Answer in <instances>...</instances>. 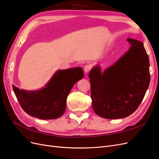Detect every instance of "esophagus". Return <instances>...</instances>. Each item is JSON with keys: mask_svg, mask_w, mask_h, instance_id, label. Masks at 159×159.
<instances>
[{"mask_svg": "<svg viewBox=\"0 0 159 159\" xmlns=\"http://www.w3.org/2000/svg\"><path fill=\"white\" fill-rule=\"evenodd\" d=\"M91 66L90 64H87V65H85V67H84V72H85V73L89 72V71H90V70H91Z\"/></svg>", "mask_w": 159, "mask_h": 159, "instance_id": "34e87169", "label": "esophagus"}]
</instances>
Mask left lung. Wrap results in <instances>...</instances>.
Returning <instances> with one entry per match:
<instances>
[{
	"label": "left lung",
	"mask_w": 159,
	"mask_h": 159,
	"mask_svg": "<svg viewBox=\"0 0 159 159\" xmlns=\"http://www.w3.org/2000/svg\"><path fill=\"white\" fill-rule=\"evenodd\" d=\"M131 47L102 72L99 65L89 74L92 107L106 119L127 117L138 108L150 83L149 60L143 43L132 38Z\"/></svg>",
	"instance_id": "1"
}]
</instances>
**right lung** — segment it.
I'll use <instances>...</instances> for the list:
<instances>
[{
    "instance_id": "add662e5",
    "label": "right lung",
    "mask_w": 159,
    "mask_h": 159,
    "mask_svg": "<svg viewBox=\"0 0 159 159\" xmlns=\"http://www.w3.org/2000/svg\"><path fill=\"white\" fill-rule=\"evenodd\" d=\"M84 75L81 67L59 70L42 89L27 91L12 85L13 90L27 114L42 120L57 119L65 112L71 89Z\"/></svg>"
}]
</instances>
